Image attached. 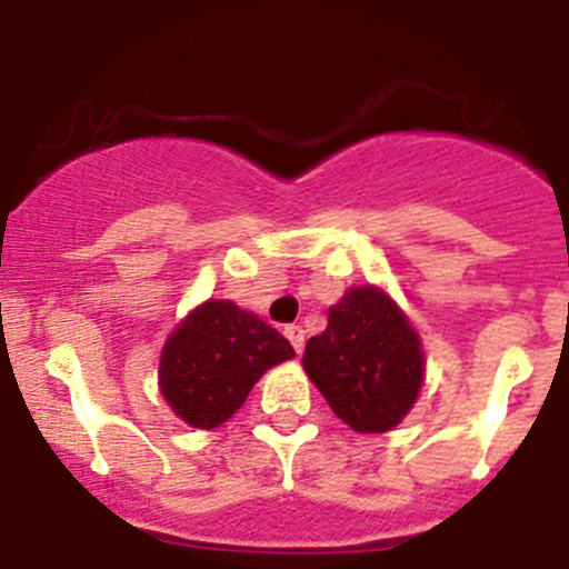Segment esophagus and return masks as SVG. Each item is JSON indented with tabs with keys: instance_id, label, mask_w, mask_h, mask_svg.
I'll list each match as a JSON object with an SVG mask.
<instances>
[{
	"instance_id": "esophagus-1",
	"label": "esophagus",
	"mask_w": 569,
	"mask_h": 569,
	"mask_svg": "<svg viewBox=\"0 0 569 569\" xmlns=\"http://www.w3.org/2000/svg\"><path fill=\"white\" fill-rule=\"evenodd\" d=\"M284 336L290 339L296 353H301V347H305V330H301V325H290V328H284Z\"/></svg>"
}]
</instances>
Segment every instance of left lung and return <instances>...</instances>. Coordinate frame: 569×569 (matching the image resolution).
<instances>
[{
	"label": "left lung",
	"instance_id": "left-lung-1",
	"mask_svg": "<svg viewBox=\"0 0 569 569\" xmlns=\"http://www.w3.org/2000/svg\"><path fill=\"white\" fill-rule=\"evenodd\" d=\"M301 367L356 433L393 430L425 385L421 336L376 284L345 290L328 310V328L305 347Z\"/></svg>",
	"mask_w": 569,
	"mask_h": 569
}]
</instances>
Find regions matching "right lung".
<instances>
[{
	"label": "right lung",
	"mask_w": 569,
	"mask_h": 569,
	"mask_svg": "<svg viewBox=\"0 0 569 569\" xmlns=\"http://www.w3.org/2000/svg\"><path fill=\"white\" fill-rule=\"evenodd\" d=\"M293 356L290 341L268 321L230 299H208L164 341L159 390L184 425L216 430L270 367Z\"/></svg>",
	"instance_id": "add662e5"
}]
</instances>
